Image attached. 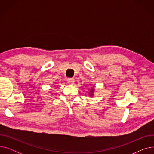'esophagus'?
Listing matches in <instances>:
<instances>
[{"instance_id": "1", "label": "esophagus", "mask_w": 154, "mask_h": 154, "mask_svg": "<svg viewBox=\"0 0 154 154\" xmlns=\"http://www.w3.org/2000/svg\"><path fill=\"white\" fill-rule=\"evenodd\" d=\"M67 82L69 84H74V79L73 78H69V79H67Z\"/></svg>"}]
</instances>
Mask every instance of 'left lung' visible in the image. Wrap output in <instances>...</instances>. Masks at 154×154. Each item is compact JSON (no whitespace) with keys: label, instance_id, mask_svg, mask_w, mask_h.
Instances as JSON below:
<instances>
[{"label":"left lung","instance_id":"8db88e82","mask_svg":"<svg viewBox=\"0 0 154 154\" xmlns=\"http://www.w3.org/2000/svg\"><path fill=\"white\" fill-rule=\"evenodd\" d=\"M91 95H92V94H91Z\"/></svg>","mask_w":154,"mask_h":154}]
</instances>
